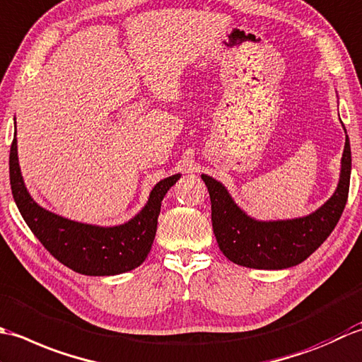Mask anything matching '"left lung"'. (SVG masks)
<instances>
[{"instance_id":"obj_1","label":"left lung","mask_w":362,"mask_h":362,"mask_svg":"<svg viewBox=\"0 0 362 362\" xmlns=\"http://www.w3.org/2000/svg\"><path fill=\"white\" fill-rule=\"evenodd\" d=\"M350 173L351 150L346 136L341 175L329 200L305 217L269 222L250 217L234 203L222 182L202 175L211 197L212 228L220 252L234 264L250 269L281 270L303 262L327 240L341 218L349 197Z\"/></svg>"}]
</instances>
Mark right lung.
Returning a JSON list of instances; mask_svg holds the SVG:
<instances>
[{
    "label": "right lung",
    "mask_w": 362,
    "mask_h": 362,
    "mask_svg": "<svg viewBox=\"0 0 362 362\" xmlns=\"http://www.w3.org/2000/svg\"><path fill=\"white\" fill-rule=\"evenodd\" d=\"M17 136V131H16ZM12 195L26 225L59 262L88 276H110L139 267L148 256L158 230L160 203L180 173L160 180L150 192L148 202L127 223L98 226L75 222L37 204L25 186L13 137L9 156Z\"/></svg>",
    "instance_id": "obj_1"
}]
</instances>
